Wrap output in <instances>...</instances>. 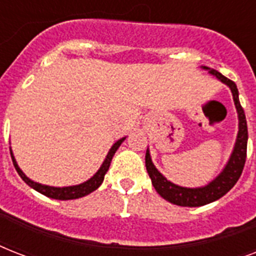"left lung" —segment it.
<instances>
[{"label":"left lung","instance_id":"obj_1","mask_svg":"<svg viewBox=\"0 0 256 256\" xmlns=\"http://www.w3.org/2000/svg\"><path fill=\"white\" fill-rule=\"evenodd\" d=\"M203 69L208 70V73L216 77L220 82L226 84L231 88L232 98H234L235 108L238 112L239 118V132L235 142L234 150L231 154L230 160L227 162L226 168H223L220 174L211 180L207 186L198 187V188H188V187H182L178 184H174L172 182L168 180L160 171L156 170L154 164L152 162V156L148 150L146 152V170L148 172V176L152 178V183L156 192L166 199L168 202L176 204V206L183 207H199L204 206L207 203H211L216 199L222 198L223 195L227 194L228 191L235 186V183L238 182V179L242 175L243 168L246 164L247 156V140H248V132H247V122L244 110L240 106L239 102V92L238 88L235 85L234 81H231L228 78L219 73L218 70L210 69L206 66H202Z\"/></svg>","mask_w":256,"mask_h":256}]
</instances>
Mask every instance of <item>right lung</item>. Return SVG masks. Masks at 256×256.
Returning <instances> with one entry per match:
<instances>
[{
    "label": "right lung",
    "instance_id": "1",
    "mask_svg": "<svg viewBox=\"0 0 256 256\" xmlns=\"http://www.w3.org/2000/svg\"><path fill=\"white\" fill-rule=\"evenodd\" d=\"M126 138H120V140H116V144H112V148H110V152H108V156L104 158V164L100 168V170L96 171V174L92 175V178L86 180V182L81 183V184H77V186H69V187H53V186H46V184H41V183L33 182L32 179H29L26 176L22 170L18 168L17 162L14 160L13 152H12V148H10V156H12V160H13V164L16 170H17L18 175L24 179V182L26 184H29L30 187H33L34 190L38 191V192H41V194L46 195V196H49V198L53 199H60V200H69V199H77V198H82V196H85V195L90 194L94 190H96L98 187L102 184L104 178V174L108 172V168H110V164H112V160L116 152L118 150V148L120 146V144L124 142Z\"/></svg>",
    "mask_w": 256,
    "mask_h": 256
}]
</instances>
